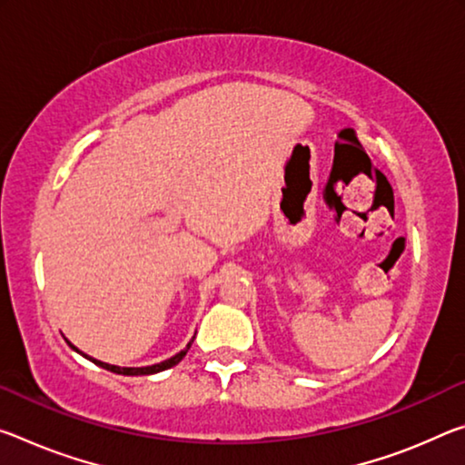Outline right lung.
Wrapping results in <instances>:
<instances>
[{"instance_id": "add662e5", "label": "right lung", "mask_w": 465, "mask_h": 465, "mask_svg": "<svg viewBox=\"0 0 465 465\" xmlns=\"http://www.w3.org/2000/svg\"><path fill=\"white\" fill-rule=\"evenodd\" d=\"M190 345L193 343H188V348H183L180 353H175L173 358H169V360H165V362H161V364H153V366H144V368H120V366H114V364H105V362H99V360H94V358H88V360H93L94 364L97 366H101V368H105V371H109V372H115V374H126V377H138V374H153V372H161V371H167V368H172V366H175L180 362V360L186 356V351L190 350ZM76 350V348H74ZM78 351V350H76ZM83 353V351H80ZM84 356V353H83Z\"/></svg>"}]
</instances>
